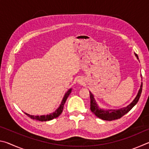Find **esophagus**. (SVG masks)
Here are the masks:
<instances>
[{
    "instance_id": "1",
    "label": "esophagus",
    "mask_w": 149,
    "mask_h": 149,
    "mask_svg": "<svg viewBox=\"0 0 149 149\" xmlns=\"http://www.w3.org/2000/svg\"><path fill=\"white\" fill-rule=\"evenodd\" d=\"M77 82L79 83V84H83L84 83V81L83 80V79H81V78H79V79H78Z\"/></svg>"
}]
</instances>
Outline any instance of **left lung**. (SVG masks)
I'll list each match as a JSON object with an SVG mask.
<instances>
[{"instance_id": "8db88e82", "label": "left lung", "mask_w": 149, "mask_h": 149, "mask_svg": "<svg viewBox=\"0 0 149 149\" xmlns=\"http://www.w3.org/2000/svg\"><path fill=\"white\" fill-rule=\"evenodd\" d=\"M135 56L139 60V58L137 54L135 53ZM142 87H143V83L141 82L140 89H139V91L137 96H136L134 100L130 103L129 105L127 107L121 108L120 109H104V108H100L99 104H98L97 102L91 92L89 91L90 93V99H91V110L94 114L96 116L100 118L103 120L106 121H112L114 120L119 119V118H122L123 115L130 111V110L134 107V106L137 104L139 99L140 96L142 92Z\"/></svg>"}]
</instances>
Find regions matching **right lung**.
Returning <instances> with one entry per match:
<instances>
[{"label":"right lung","mask_w":149,"mask_h":149,"mask_svg":"<svg viewBox=\"0 0 149 149\" xmlns=\"http://www.w3.org/2000/svg\"><path fill=\"white\" fill-rule=\"evenodd\" d=\"M72 91V88H70V89H68V91L65 93V95L64 96V97H63L62 102L60 103L58 108L54 112L51 113V114H49L47 115H42V116H34V115H30L26 112L24 113L27 116H28L29 118H31V119L41 121V122H45V121H49V120H53L54 118H57L58 116H59L61 114V113L62 112L63 108H64V105L65 104V101H66V99H68V96L70 95V93H71Z\"/></svg>","instance_id":"1"}]
</instances>
